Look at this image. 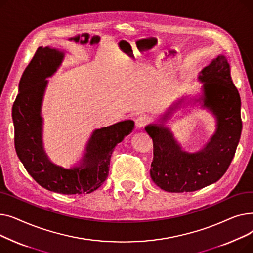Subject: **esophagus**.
<instances>
[{"mask_svg":"<svg viewBox=\"0 0 253 253\" xmlns=\"http://www.w3.org/2000/svg\"><path fill=\"white\" fill-rule=\"evenodd\" d=\"M151 122V117L148 115H140L135 120V126L136 128L140 129L143 128L145 125H148Z\"/></svg>","mask_w":253,"mask_h":253,"instance_id":"1","label":"esophagus"}]
</instances>
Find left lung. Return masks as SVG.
I'll return each instance as SVG.
<instances>
[{"label":"left lung","instance_id":"left-lung-1","mask_svg":"<svg viewBox=\"0 0 253 253\" xmlns=\"http://www.w3.org/2000/svg\"><path fill=\"white\" fill-rule=\"evenodd\" d=\"M199 80L203 82V105L217 120L215 134L204 150L196 154L182 152L162 124L145 127L154 147L150 174L158 187L166 192H194L217 181L228 170L240 140L241 99L232 81L227 58L220 55L212 60Z\"/></svg>","mask_w":253,"mask_h":253}]
</instances>
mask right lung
<instances>
[{"label": "right lung", "mask_w": 253, "mask_h": 253, "mask_svg": "<svg viewBox=\"0 0 253 253\" xmlns=\"http://www.w3.org/2000/svg\"><path fill=\"white\" fill-rule=\"evenodd\" d=\"M63 55L56 49L39 47L25 68L12 108L15 150L26 171L44 189L64 195L89 194L108 177L113 151L131 133L134 122L127 120L93 132L79 167L64 169L52 164L43 150L40 112L46 78L56 72Z\"/></svg>", "instance_id": "right-lung-1"}]
</instances>
